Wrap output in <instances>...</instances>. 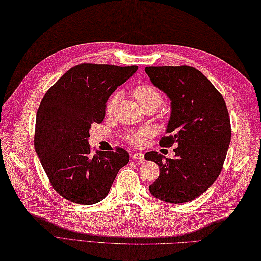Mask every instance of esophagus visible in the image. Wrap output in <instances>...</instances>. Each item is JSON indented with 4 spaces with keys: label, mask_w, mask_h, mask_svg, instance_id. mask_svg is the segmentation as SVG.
Returning <instances> with one entry per match:
<instances>
[{
    "label": "esophagus",
    "mask_w": 261,
    "mask_h": 261,
    "mask_svg": "<svg viewBox=\"0 0 261 261\" xmlns=\"http://www.w3.org/2000/svg\"><path fill=\"white\" fill-rule=\"evenodd\" d=\"M132 158L134 161H144V155L141 152H134V154H132Z\"/></svg>",
    "instance_id": "1"
}]
</instances>
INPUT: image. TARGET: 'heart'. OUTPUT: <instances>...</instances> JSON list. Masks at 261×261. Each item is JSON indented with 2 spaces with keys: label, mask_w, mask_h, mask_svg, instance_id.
Here are the masks:
<instances>
[{
  "label": "heart",
  "mask_w": 261,
  "mask_h": 261,
  "mask_svg": "<svg viewBox=\"0 0 261 261\" xmlns=\"http://www.w3.org/2000/svg\"><path fill=\"white\" fill-rule=\"evenodd\" d=\"M134 96L141 106L149 104V103H155L157 105H160L161 100H162L161 93L158 92L155 87H152L150 85H146V84H142V85H138L137 87H135ZM118 99H119V93H114L106 104V112L107 113H112L114 110H115ZM152 133H154L152 128L147 127V128H144L137 133H132V134L128 136V138H129L130 143L135 144V145H139L143 142V138L145 136H150Z\"/></svg>",
  "instance_id": "b5f03b06"
}]
</instances>
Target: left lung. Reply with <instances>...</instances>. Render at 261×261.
<instances>
[{
    "label": "left lung",
    "instance_id": "1",
    "mask_svg": "<svg viewBox=\"0 0 261 261\" xmlns=\"http://www.w3.org/2000/svg\"><path fill=\"white\" fill-rule=\"evenodd\" d=\"M145 72L170 100L167 136L160 144L178 146L175 156L166 161L156 151L145 155L146 161L160 167L149 192L169 204L194 200L217 179L225 162L231 138L226 103L211 81L194 67L150 66Z\"/></svg>",
    "mask_w": 261,
    "mask_h": 261
}]
</instances>
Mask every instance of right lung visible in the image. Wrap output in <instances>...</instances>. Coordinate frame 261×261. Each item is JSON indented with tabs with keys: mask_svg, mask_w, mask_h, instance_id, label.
Segmentation results:
<instances>
[{
	"mask_svg": "<svg viewBox=\"0 0 261 261\" xmlns=\"http://www.w3.org/2000/svg\"><path fill=\"white\" fill-rule=\"evenodd\" d=\"M138 66L80 64L44 95L36 114L34 147L53 188L65 199L92 205L109 194L128 152L91 154V125L105 117L106 101Z\"/></svg>",
	"mask_w": 261,
	"mask_h": 261,
	"instance_id": "1",
	"label": "right lung"
}]
</instances>
